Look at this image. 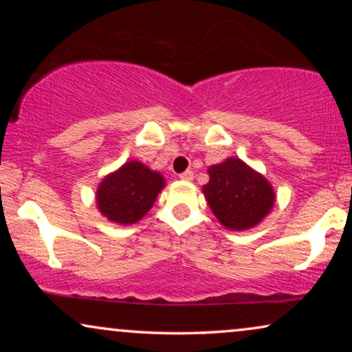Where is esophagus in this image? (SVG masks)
Returning a JSON list of instances; mask_svg holds the SVG:
<instances>
[{
	"label": "esophagus",
	"mask_w": 352,
	"mask_h": 352,
	"mask_svg": "<svg viewBox=\"0 0 352 352\" xmlns=\"http://www.w3.org/2000/svg\"><path fill=\"white\" fill-rule=\"evenodd\" d=\"M179 179H181V181H192V179H194V173H192V171L181 173Z\"/></svg>",
	"instance_id": "obj_1"
}]
</instances>
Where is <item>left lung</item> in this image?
Listing matches in <instances>:
<instances>
[{
	"label": "left lung",
	"instance_id": "8db88e82",
	"mask_svg": "<svg viewBox=\"0 0 352 352\" xmlns=\"http://www.w3.org/2000/svg\"><path fill=\"white\" fill-rule=\"evenodd\" d=\"M210 181L201 187L211 211L229 230H248L271 213L276 190L261 173L239 157H228L208 168Z\"/></svg>",
	"mask_w": 352,
	"mask_h": 352
}]
</instances>
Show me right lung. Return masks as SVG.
I'll return each instance as SVG.
<instances>
[{
	"label": "right lung",
	"instance_id": "1",
	"mask_svg": "<svg viewBox=\"0 0 352 352\" xmlns=\"http://www.w3.org/2000/svg\"><path fill=\"white\" fill-rule=\"evenodd\" d=\"M165 186L162 173L139 160H129L99 182L96 205L110 223L129 226L147 214Z\"/></svg>",
	"mask_w": 352,
	"mask_h": 352
}]
</instances>
